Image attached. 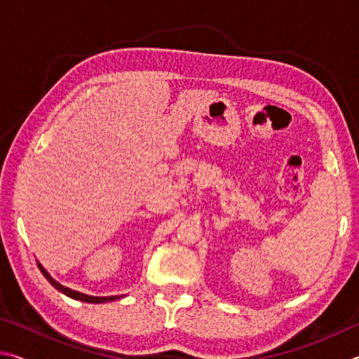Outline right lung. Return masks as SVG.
I'll list each match as a JSON object with an SVG mask.
<instances>
[{
	"label": "right lung",
	"instance_id": "obj_1",
	"mask_svg": "<svg viewBox=\"0 0 359 359\" xmlns=\"http://www.w3.org/2000/svg\"><path fill=\"white\" fill-rule=\"evenodd\" d=\"M38 267H39V271L42 272V276L47 278L48 283H50L53 288H57L58 291H62L63 294L72 297V299L83 301V302H92V304H101V302H111V301H115V299H118V297H120V296H88V294L79 293V291H74V290H71L68 287H63L62 283H58L57 280H53V278L50 277V274H48V272L44 269V267L41 266V263H38Z\"/></svg>",
	"mask_w": 359,
	"mask_h": 359
}]
</instances>
